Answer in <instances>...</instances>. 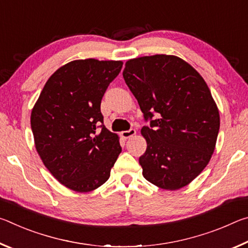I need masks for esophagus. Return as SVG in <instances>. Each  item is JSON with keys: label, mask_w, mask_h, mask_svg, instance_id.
<instances>
[{"label": "esophagus", "mask_w": 248, "mask_h": 248, "mask_svg": "<svg viewBox=\"0 0 248 248\" xmlns=\"http://www.w3.org/2000/svg\"><path fill=\"white\" fill-rule=\"evenodd\" d=\"M136 133H137L136 129H130V130H128V131H123L120 134H121V137L124 138V139H129V138L133 137Z\"/></svg>", "instance_id": "1"}]
</instances>
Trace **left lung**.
Wrapping results in <instances>:
<instances>
[{
    "label": "left lung",
    "instance_id": "obj_1",
    "mask_svg": "<svg viewBox=\"0 0 248 248\" xmlns=\"http://www.w3.org/2000/svg\"><path fill=\"white\" fill-rule=\"evenodd\" d=\"M123 75L150 119L141 129L148 144L139 158L143 177L166 190L187 186L208 165L220 129L207 83L189 63L167 54L131 59Z\"/></svg>",
    "mask_w": 248,
    "mask_h": 248
}]
</instances>
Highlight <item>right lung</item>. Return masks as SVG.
<instances>
[{
  "label": "right lung",
  "mask_w": 248,
  "mask_h": 248,
  "mask_svg": "<svg viewBox=\"0 0 248 248\" xmlns=\"http://www.w3.org/2000/svg\"><path fill=\"white\" fill-rule=\"evenodd\" d=\"M123 61L74 60L59 68L33 106L31 125L41 161L59 183L78 192L102 186L121 152L104 125L100 103Z\"/></svg>",
  "instance_id": "add662e5"
}]
</instances>
